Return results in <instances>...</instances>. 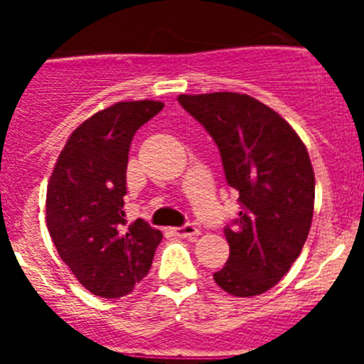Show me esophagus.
I'll return each mask as SVG.
<instances>
[{
	"mask_svg": "<svg viewBox=\"0 0 364 364\" xmlns=\"http://www.w3.org/2000/svg\"><path fill=\"white\" fill-rule=\"evenodd\" d=\"M171 233L180 239H195V237H198V228L193 226V224H184L180 228H173Z\"/></svg>",
	"mask_w": 364,
	"mask_h": 364,
	"instance_id": "esophagus-1",
	"label": "esophagus"
}]
</instances>
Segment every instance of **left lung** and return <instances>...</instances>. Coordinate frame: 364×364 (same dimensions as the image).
Segmentation results:
<instances>
[{
    "label": "left lung",
    "mask_w": 364,
    "mask_h": 364,
    "mask_svg": "<svg viewBox=\"0 0 364 364\" xmlns=\"http://www.w3.org/2000/svg\"><path fill=\"white\" fill-rule=\"evenodd\" d=\"M178 104L213 138L239 193V218L224 228L230 259L215 282L235 297L264 294L308 239L315 176L306 146L281 114L247 95H180Z\"/></svg>",
    "instance_id": "left-lung-1"
}]
</instances>
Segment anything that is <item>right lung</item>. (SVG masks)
<instances>
[{
    "instance_id": "1",
    "label": "right lung",
    "mask_w": 364,
    "mask_h": 364,
    "mask_svg": "<svg viewBox=\"0 0 364 364\" xmlns=\"http://www.w3.org/2000/svg\"><path fill=\"white\" fill-rule=\"evenodd\" d=\"M162 102H118L92 114L62 149L47 188V228L83 288L105 299L131 294L151 269L160 230L138 218L127 226L125 173L133 136Z\"/></svg>"
}]
</instances>
